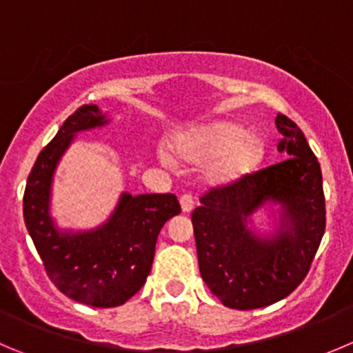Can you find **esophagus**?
I'll return each mask as SVG.
<instances>
[{
  "instance_id": "1",
  "label": "esophagus",
  "mask_w": 353,
  "mask_h": 353,
  "mask_svg": "<svg viewBox=\"0 0 353 353\" xmlns=\"http://www.w3.org/2000/svg\"><path fill=\"white\" fill-rule=\"evenodd\" d=\"M179 202H181V209H183V212H192L193 207H195V200H193V196L190 195V193H184V195L179 199Z\"/></svg>"
}]
</instances>
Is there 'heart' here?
<instances>
[{"instance_id": "1", "label": "heart", "mask_w": 353, "mask_h": 353, "mask_svg": "<svg viewBox=\"0 0 353 353\" xmlns=\"http://www.w3.org/2000/svg\"><path fill=\"white\" fill-rule=\"evenodd\" d=\"M174 153L193 165H205L210 184H233L251 176L265 160V144L240 123L217 120L190 128L172 139ZM161 163L172 165L170 154L160 153Z\"/></svg>"}]
</instances>
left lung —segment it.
Masks as SVG:
<instances>
[{
	"mask_svg": "<svg viewBox=\"0 0 353 353\" xmlns=\"http://www.w3.org/2000/svg\"><path fill=\"white\" fill-rule=\"evenodd\" d=\"M275 125L288 160L210 188L192 214L200 275L235 310L263 308L291 294L310 272L325 232L321 163L294 121L279 113ZM266 201L281 205V226L263 239L246 223Z\"/></svg>",
	"mask_w": 353,
	"mask_h": 353,
	"instance_id": "left-lung-1",
	"label": "left lung"
}]
</instances>
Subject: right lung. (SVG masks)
<instances>
[{"label":"right lung","instance_id":"right-lung-1","mask_svg":"<svg viewBox=\"0 0 353 353\" xmlns=\"http://www.w3.org/2000/svg\"><path fill=\"white\" fill-rule=\"evenodd\" d=\"M108 123L95 104L78 108L43 148L28 177L24 221L48 279L68 298L97 308L120 306L151 272L158 233L181 212L176 195L123 193L113 216L90 232H59L50 217L55 167L77 132Z\"/></svg>","mask_w":353,"mask_h":353}]
</instances>
